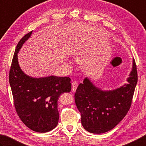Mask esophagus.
Returning <instances> with one entry per match:
<instances>
[{
  "label": "esophagus",
  "mask_w": 146,
  "mask_h": 146,
  "mask_svg": "<svg viewBox=\"0 0 146 146\" xmlns=\"http://www.w3.org/2000/svg\"><path fill=\"white\" fill-rule=\"evenodd\" d=\"M78 86V81H74L72 83V92H76L77 88Z\"/></svg>",
  "instance_id": "1"
}]
</instances>
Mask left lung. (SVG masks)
Instances as JSON below:
<instances>
[{
    "mask_svg": "<svg viewBox=\"0 0 146 146\" xmlns=\"http://www.w3.org/2000/svg\"><path fill=\"white\" fill-rule=\"evenodd\" d=\"M138 79L137 66L133 69L128 83L112 91H102L85 78L76 90L75 103L80 112L85 130L98 134L114 128L128 113Z\"/></svg>",
    "mask_w": 146,
    "mask_h": 146,
    "instance_id": "1",
    "label": "left lung"
}]
</instances>
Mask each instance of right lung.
<instances>
[{"mask_svg": "<svg viewBox=\"0 0 146 146\" xmlns=\"http://www.w3.org/2000/svg\"><path fill=\"white\" fill-rule=\"evenodd\" d=\"M32 32L25 35L16 46L9 80L14 105L19 117L32 130L45 133L58 125L59 112L57 102L63 93L70 92L71 80L68 77L53 76L33 78L23 72L18 64L17 54Z\"/></svg>", "mask_w": 146, "mask_h": 146, "instance_id": "obj_1", "label": "right lung"}]
</instances>
